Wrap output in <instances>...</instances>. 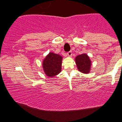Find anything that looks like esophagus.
Listing matches in <instances>:
<instances>
[{
  "instance_id": "esophagus-1",
  "label": "esophagus",
  "mask_w": 122,
  "mask_h": 122,
  "mask_svg": "<svg viewBox=\"0 0 122 122\" xmlns=\"http://www.w3.org/2000/svg\"><path fill=\"white\" fill-rule=\"evenodd\" d=\"M67 54L68 55V56H71V55H72V54H73V53H72V51H68V52L67 53Z\"/></svg>"
}]
</instances>
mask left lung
<instances>
[{"mask_svg":"<svg viewBox=\"0 0 122 122\" xmlns=\"http://www.w3.org/2000/svg\"><path fill=\"white\" fill-rule=\"evenodd\" d=\"M75 62L78 71L84 74L90 72L91 61L89 56L85 54L79 55L76 57Z\"/></svg>","mask_w":122,"mask_h":122,"instance_id":"left-lung-1","label":"left lung"}]
</instances>
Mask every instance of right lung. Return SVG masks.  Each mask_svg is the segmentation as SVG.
I'll use <instances>...</instances> for the list:
<instances>
[{"label":"right lung","mask_w":122,"mask_h":122,"mask_svg":"<svg viewBox=\"0 0 122 122\" xmlns=\"http://www.w3.org/2000/svg\"><path fill=\"white\" fill-rule=\"evenodd\" d=\"M62 59L60 55L49 53L43 61V68L47 76L53 77L61 72Z\"/></svg>","instance_id":"1"}]
</instances>
